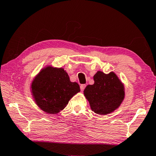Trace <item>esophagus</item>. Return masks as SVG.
Masks as SVG:
<instances>
[{
	"label": "esophagus",
	"mask_w": 156,
	"mask_h": 156,
	"mask_svg": "<svg viewBox=\"0 0 156 156\" xmlns=\"http://www.w3.org/2000/svg\"><path fill=\"white\" fill-rule=\"evenodd\" d=\"M85 87H86V84H81V85H80V89H81V91H84V89H85Z\"/></svg>",
	"instance_id": "34e87169"
}]
</instances>
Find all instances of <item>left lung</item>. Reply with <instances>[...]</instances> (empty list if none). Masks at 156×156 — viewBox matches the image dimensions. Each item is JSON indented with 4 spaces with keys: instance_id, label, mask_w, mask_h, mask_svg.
Segmentation results:
<instances>
[{
    "instance_id": "obj_1",
    "label": "left lung",
    "mask_w": 156,
    "mask_h": 156,
    "mask_svg": "<svg viewBox=\"0 0 156 156\" xmlns=\"http://www.w3.org/2000/svg\"><path fill=\"white\" fill-rule=\"evenodd\" d=\"M94 80V84L87 85L84 90L91 109L100 115L113 112L120 106L125 97L122 83L113 72L105 74L98 72Z\"/></svg>"
}]
</instances>
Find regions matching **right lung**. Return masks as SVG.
<instances>
[{
	"label": "right lung",
	"instance_id": "1",
	"mask_svg": "<svg viewBox=\"0 0 156 156\" xmlns=\"http://www.w3.org/2000/svg\"><path fill=\"white\" fill-rule=\"evenodd\" d=\"M33 96L44 112L56 114L67 106L69 100L80 91L77 83H72L62 68L43 69L31 84Z\"/></svg>",
	"mask_w": 156,
	"mask_h": 156
}]
</instances>
